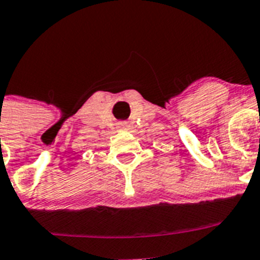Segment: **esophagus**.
<instances>
[{
    "instance_id": "34e87169",
    "label": "esophagus",
    "mask_w": 260,
    "mask_h": 260,
    "mask_svg": "<svg viewBox=\"0 0 260 260\" xmlns=\"http://www.w3.org/2000/svg\"><path fill=\"white\" fill-rule=\"evenodd\" d=\"M128 127H130V123L128 122H119L118 123V128H121V130H127Z\"/></svg>"
}]
</instances>
